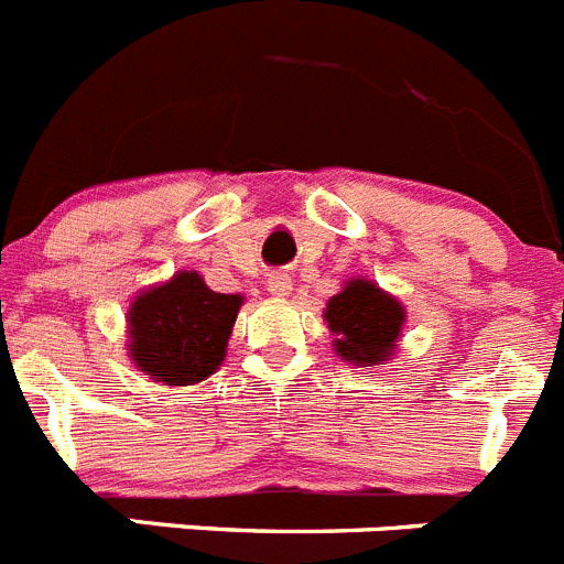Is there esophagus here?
I'll return each instance as SVG.
<instances>
[{
    "instance_id": "obj_1",
    "label": "esophagus",
    "mask_w": 564,
    "mask_h": 564,
    "mask_svg": "<svg viewBox=\"0 0 564 564\" xmlns=\"http://www.w3.org/2000/svg\"><path fill=\"white\" fill-rule=\"evenodd\" d=\"M268 293L276 299H285L291 296V276L288 273H271V279H268Z\"/></svg>"
}]
</instances>
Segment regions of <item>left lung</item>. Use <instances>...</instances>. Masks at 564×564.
<instances>
[{
	"label": "left lung",
	"mask_w": 564,
	"mask_h": 564,
	"mask_svg": "<svg viewBox=\"0 0 564 564\" xmlns=\"http://www.w3.org/2000/svg\"><path fill=\"white\" fill-rule=\"evenodd\" d=\"M325 322L336 336L333 347L344 361L376 367L395 352L406 311L370 279H350L327 302Z\"/></svg>",
	"instance_id": "8db88e82"
}]
</instances>
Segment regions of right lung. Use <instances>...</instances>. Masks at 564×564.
I'll return each instance as SVG.
<instances>
[{
	"instance_id": "obj_1",
	"label": "right lung",
	"mask_w": 564,
	"mask_h": 564,
	"mask_svg": "<svg viewBox=\"0 0 564 564\" xmlns=\"http://www.w3.org/2000/svg\"><path fill=\"white\" fill-rule=\"evenodd\" d=\"M242 307L239 293H217L197 271L141 291L129 305V358L163 387H192L217 372Z\"/></svg>"
}]
</instances>
